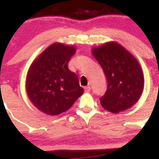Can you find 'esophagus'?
<instances>
[{"instance_id": "1", "label": "esophagus", "mask_w": 159, "mask_h": 159, "mask_svg": "<svg viewBox=\"0 0 159 159\" xmlns=\"http://www.w3.org/2000/svg\"><path fill=\"white\" fill-rule=\"evenodd\" d=\"M91 89L90 86H85V88H84V90H85V92H86V93H88V92H89Z\"/></svg>"}]
</instances>
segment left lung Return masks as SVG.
<instances>
[{
    "instance_id": "obj_1",
    "label": "left lung",
    "mask_w": 159,
    "mask_h": 159,
    "mask_svg": "<svg viewBox=\"0 0 159 159\" xmlns=\"http://www.w3.org/2000/svg\"><path fill=\"white\" fill-rule=\"evenodd\" d=\"M102 68L107 89L100 98L105 110L118 114L130 108L143 93L144 78L138 61L116 42H108L93 49Z\"/></svg>"
}]
</instances>
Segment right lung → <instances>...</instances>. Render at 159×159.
Masks as SVG:
<instances>
[{"label":"right lung","mask_w":159,"mask_h":159,"mask_svg":"<svg viewBox=\"0 0 159 159\" xmlns=\"http://www.w3.org/2000/svg\"><path fill=\"white\" fill-rule=\"evenodd\" d=\"M74 53V47L54 43L30 66L27 93L32 103L45 114L57 115L65 112L83 93L78 76L68 68Z\"/></svg>","instance_id":"obj_1"}]
</instances>
